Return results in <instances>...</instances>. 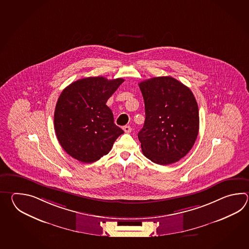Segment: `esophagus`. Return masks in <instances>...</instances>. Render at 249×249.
<instances>
[{
    "instance_id": "obj_1",
    "label": "esophagus",
    "mask_w": 249,
    "mask_h": 249,
    "mask_svg": "<svg viewBox=\"0 0 249 249\" xmlns=\"http://www.w3.org/2000/svg\"><path fill=\"white\" fill-rule=\"evenodd\" d=\"M123 130L124 131V132L129 133V132H132V127L130 126V125H125V126L123 127Z\"/></svg>"
}]
</instances>
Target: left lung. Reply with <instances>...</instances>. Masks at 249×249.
<instances>
[{"label": "left lung", "instance_id": "8db88e82", "mask_svg": "<svg viewBox=\"0 0 249 249\" xmlns=\"http://www.w3.org/2000/svg\"><path fill=\"white\" fill-rule=\"evenodd\" d=\"M145 105V122L138 133L142 153L153 163L174 164L196 142L199 115L190 88L171 76L139 84Z\"/></svg>", "mask_w": 249, "mask_h": 249}]
</instances>
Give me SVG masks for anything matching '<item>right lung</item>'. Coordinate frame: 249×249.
<instances>
[{"label": "right lung", "mask_w": 249, "mask_h": 249, "mask_svg": "<svg viewBox=\"0 0 249 249\" xmlns=\"http://www.w3.org/2000/svg\"><path fill=\"white\" fill-rule=\"evenodd\" d=\"M124 81L86 77L64 89L55 107L54 128L58 142L69 156L90 164L111 150L124 131L114 124L106 103Z\"/></svg>", "instance_id": "1"}]
</instances>
